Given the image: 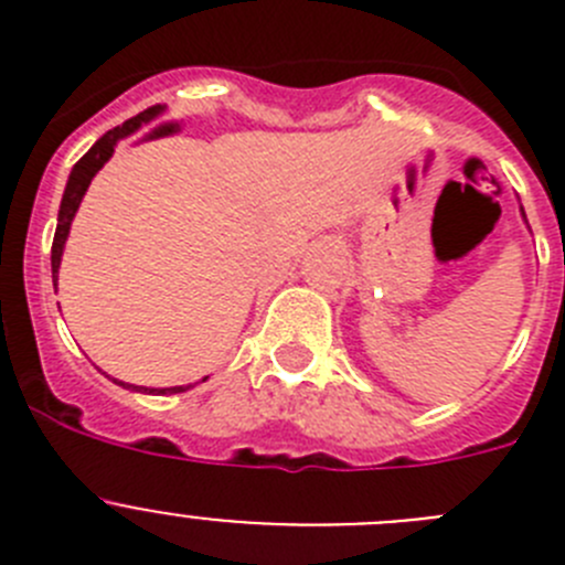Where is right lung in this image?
<instances>
[{
    "label": "right lung",
    "mask_w": 565,
    "mask_h": 565,
    "mask_svg": "<svg viewBox=\"0 0 565 565\" xmlns=\"http://www.w3.org/2000/svg\"><path fill=\"white\" fill-rule=\"evenodd\" d=\"M158 115V107H149L143 109V113H138L135 118H129V121H124L121 127L109 129L107 135H102L93 147H89V152L84 154L82 161L73 167V172H70V181H67V189H64V198H62V209H58V226H56V237H53V252H50V263H53V277L58 274V266H62V252H64V239H67L70 234V223H73V217H76L78 212V203H82L84 192H87L89 181L96 178L98 169L104 167V163L109 161V154L115 152V143L121 141V138H127V135H132L135 129L141 127V124H147L149 118H154ZM124 384V382H118ZM124 387H132V391H138L135 384H124ZM192 384H186V387H163V391L158 393H183L189 391ZM152 393V391H149Z\"/></svg>",
    "instance_id": "add662e5"
}]
</instances>
